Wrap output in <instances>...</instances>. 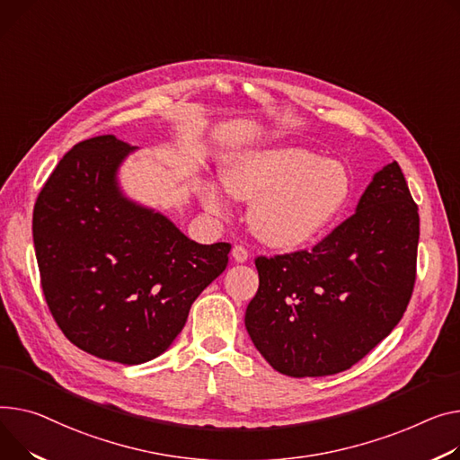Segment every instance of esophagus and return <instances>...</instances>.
I'll return each instance as SVG.
<instances>
[{
	"label": "esophagus",
	"instance_id": "1",
	"mask_svg": "<svg viewBox=\"0 0 460 460\" xmlns=\"http://www.w3.org/2000/svg\"><path fill=\"white\" fill-rule=\"evenodd\" d=\"M234 262H246L248 261V250L243 246H234L233 252H231Z\"/></svg>",
	"mask_w": 460,
	"mask_h": 460
}]
</instances>
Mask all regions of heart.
<instances>
[{
	"mask_svg": "<svg viewBox=\"0 0 460 460\" xmlns=\"http://www.w3.org/2000/svg\"><path fill=\"white\" fill-rule=\"evenodd\" d=\"M226 190L252 201L250 227L270 248L296 250L323 234L342 214L351 196L348 168L299 146H268L234 153L224 164ZM201 205L224 212L214 185L199 190Z\"/></svg>",
	"mask_w": 460,
	"mask_h": 460,
	"instance_id": "b5f03b06",
	"label": "heart"
}]
</instances>
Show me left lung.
I'll return each mask as SVG.
<instances>
[{
    "label": "left lung",
    "mask_w": 460,
    "mask_h": 460,
    "mask_svg": "<svg viewBox=\"0 0 460 460\" xmlns=\"http://www.w3.org/2000/svg\"><path fill=\"white\" fill-rule=\"evenodd\" d=\"M418 207L395 161L379 170L355 214L311 252L257 257L246 329L273 370L344 372L400 323L416 279Z\"/></svg>",
    "instance_id": "obj_1"
}]
</instances>
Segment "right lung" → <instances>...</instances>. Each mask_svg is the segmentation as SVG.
Listing matches in <instances>:
<instances>
[{"mask_svg": "<svg viewBox=\"0 0 460 460\" xmlns=\"http://www.w3.org/2000/svg\"><path fill=\"white\" fill-rule=\"evenodd\" d=\"M137 147L102 135L75 144L42 187L33 242L48 307L66 339L103 360L164 353L231 243L203 246L129 199L118 170Z\"/></svg>", "mask_w": 460, "mask_h": 460, "instance_id": "1", "label": "right lung"}]
</instances>
